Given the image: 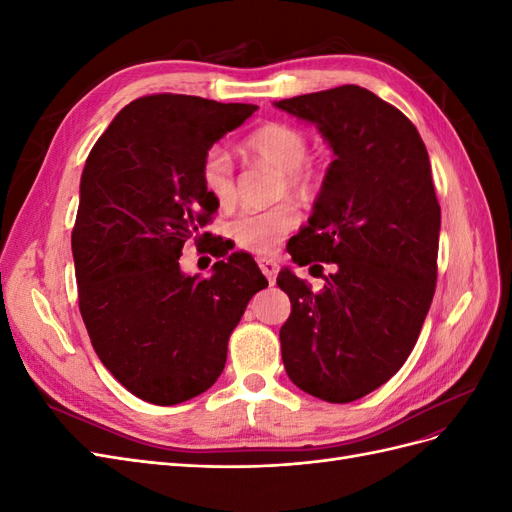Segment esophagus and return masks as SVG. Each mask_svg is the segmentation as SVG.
<instances>
[{
  "label": "esophagus",
  "instance_id": "esophagus-1",
  "mask_svg": "<svg viewBox=\"0 0 512 512\" xmlns=\"http://www.w3.org/2000/svg\"><path fill=\"white\" fill-rule=\"evenodd\" d=\"M258 267H260L262 273H265L267 280L273 284L275 282V275H277V262L271 260V258H260L258 260Z\"/></svg>",
  "mask_w": 512,
  "mask_h": 512
}]
</instances>
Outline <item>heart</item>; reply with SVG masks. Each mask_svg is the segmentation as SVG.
<instances>
[{
  "mask_svg": "<svg viewBox=\"0 0 512 512\" xmlns=\"http://www.w3.org/2000/svg\"><path fill=\"white\" fill-rule=\"evenodd\" d=\"M243 156L269 166L280 173V194H294L299 198H314L322 185L320 168L307 160L309 138L303 130L282 121H269L245 136L241 143ZM200 185L220 207L237 203V173L226 151L213 147L200 162ZM299 209L290 200L260 209L245 211L232 220L230 235L241 250L258 256L273 254L282 245L288 232L299 226Z\"/></svg>",
  "mask_w": 512,
  "mask_h": 512,
  "instance_id": "obj_1",
  "label": "heart"
}]
</instances>
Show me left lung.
<instances>
[{"label": "left lung", "instance_id": "obj_1", "mask_svg": "<svg viewBox=\"0 0 512 512\" xmlns=\"http://www.w3.org/2000/svg\"><path fill=\"white\" fill-rule=\"evenodd\" d=\"M312 121L335 160L290 256L335 262L314 292L290 269L282 361L301 391L348 404L391 380L410 356L436 292L440 205L414 123L359 85L275 102ZM289 245V243H288Z\"/></svg>", "mask_w": 512, "mask_h": 512}]
</instances>
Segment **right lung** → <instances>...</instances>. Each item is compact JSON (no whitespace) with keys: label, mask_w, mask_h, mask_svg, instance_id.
I'll use <instances>...</instances> for the list:
<instances>
[{"label":"right lung","mask_w":512,"mask_h":512,"mask_svg":"<svg viewBox=\"0 0 512 512\" xmlns=\"http://www.w3.org/2000/svg\"><path fill=\"white\" fill-rule=\"evenodd\" d=\"M258 106L153 94L121 108L91 149L72 230L79 309L91 346L126 389L156 406L205 393L228 339L267 277L252 256L218 252L209 277L179 269L183 243L218 203L200 162Z\"/></svg>","instance_id":"right-lung-1"}]
</instances>
